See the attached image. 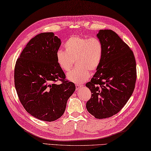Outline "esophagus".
<instances>
[{
	"instance_id": "34e87169",
	"label": "esophagus",
	"mask_w": 151,
	"mask_h": 151,
	"mask_svg": "<svg viewBox=\"0 0 151 151\" xmlns=\"http://www.w3.org/2000/svg\"><path fill=\"white\" fill-rule=\"evenodd\" d=\"M82 86H83V85H80V84H76V90H79V89H80Z\"/></svg>"
}]
</instances>
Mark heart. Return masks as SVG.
I'll use <instances>...</instances> for the list:
<instances>
[{"label":"heart","mask_w":151,"mask_h":151,"mask_svg":"<svg viewBox=\"0 0 151 151\" xmlns=\"http://www.w3.org/2000/svg\"><path fill=\"white\" fill-rule=\"evenodd\" d=\"M65 50L58 49L56 59L58 66L64 72L72 68L73 60L78 66L68 73L67 78L76 83H82L89 78V70L98 69L102 62L104 47L96 37L72 35L64 42Z\"/></svg>","instance_id":"b5f03b06"}]
</instances>
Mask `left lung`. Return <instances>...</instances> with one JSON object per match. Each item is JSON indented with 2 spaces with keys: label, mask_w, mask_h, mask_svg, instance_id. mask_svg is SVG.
<instances>
[{
  "label": "left lung",
  "mask_w": 151,
  "mask_h": 151,
  "mask_svg": "<svg viewBox=\"0 0 151 151\" xmlns=\"http://www.w3.org/2000/svg\"><path fill=\"white\" fill-rule=\"evenodd\" d=\"M97 37L104 54L95 75L85 85L91 92L86 108L95 118L103 119L116 114L128 101L135 89L137 70L133 51L117 33L100 30Z\"/></svg>",
  "instance_id": "8db88e82"
}]
</instances>
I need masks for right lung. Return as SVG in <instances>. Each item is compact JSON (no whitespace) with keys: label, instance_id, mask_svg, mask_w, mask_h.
<instances>
[{"label":"right lung","instance_id":"1","mask_svg":"<svg viewBox=\"0 0 151 151\" xmlns=\"http://www.w3.org/2000/svg\"><path fill=\"white\" fill-rule=\"evenodd\" d=\"M60 39L52 32L41 33L27 42L17 59L14 85L25 110L39 120L52 122L63 115L75 84L56 62ZM61 81L60 84H56Z\"/></svg>","mask_w":151,"mask_h":151}]
</instances>
